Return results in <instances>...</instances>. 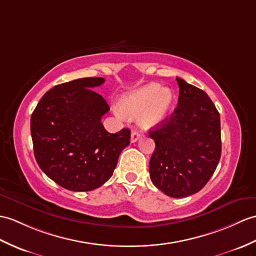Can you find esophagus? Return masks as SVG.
<instances>
[{
    "instance_id": "34e87169",
    "label": "esophagus",
    "mask_w": 256,
    "mask_h": 256,
    "mask_svg": "<svg viewBox=\"0 0 256 256\" xmlns=\"http://www.w3.org/2000/svg\"><path fill=\"white\" fill-rule=\"evenodd\" d=\"M140 138V134L138 132H136V130H133L132 134H130V142H138Z\"/></svg>"
}]
</instances>
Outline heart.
<instances>
[{
    "label": "heart",
    "instance_id": "1",
    "mask_svg": "<svg viewBox=\"0 0 256 256\" xmlns=\"http://www.w3.org/2000/svg\"><path fill=\"white\" fill-rule=\"evenodd\" d=\"M174 96L170 89L152 82L121 97L120 114L126 116H138L142 128H150L162 123L174 104Z\"/></svg>",
    "mask_w": 256,
    "mask_h": 256
}]
</instances>
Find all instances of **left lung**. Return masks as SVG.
Returning a JSON list of instances; mask_svg holds the SVG:
<instances>
[{"label": "left lung", "mask_w": 256, "mask_h": 256, "mask_svg": "<svg viewBox=\"0 0 256 256\" xmlns=\"http://www.w3.org/2000/svg\"><path fill=\"white\" fill-rule=\"evenodd\" d=\"M179 100L174 114L150 128L155 140L152 182L171 198L198 193L210 181L222 156L220 116L202 89L176 77Z\"/></svg>", "instance_id": "1"}]
</instances>
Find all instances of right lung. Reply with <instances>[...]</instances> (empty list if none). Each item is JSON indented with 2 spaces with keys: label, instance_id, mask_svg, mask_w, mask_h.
Here are the masks:
<instances>
[{
  "label": "right lung",
  "instance_id": "add662e5",
  "mask_svg": "<svg viewBox=\"0 0 256 256\" xmlns=\"http://www.w3.org/2000/svg\"><path fill=\"white\" fill-rule=\"evenodd\" d=\"M102 77H87L50 89L30 118L34 152L40 169L62 188L74 192L97 188L108 181L130 130L106 132L101 118L110 110L92 88Z\"/></svg>",
  "mask_w": 256,
  "mask_h": 256
}]
</instances>
